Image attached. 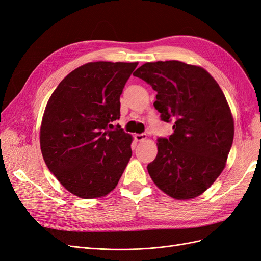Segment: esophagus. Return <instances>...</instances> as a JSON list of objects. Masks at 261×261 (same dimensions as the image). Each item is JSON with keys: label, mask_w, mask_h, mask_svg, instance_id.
I'll return each instance as SVG.
<instances>
[{"label": "esophagus", "mask_w": 261, "mask_h": 261, "mask_svg": "<svg viewBox=\"0 0 261 261\" xmlns=\"http://www.w3.org/2000/svg\"><path fill=\"white\" fill-rule=\"evenodd\" d=\"M134 138H135L136 141H144L147 139V135L146 134H136V135L134 136Z\"/></svg>", "instance_id": "34e87169"}]
</instances>
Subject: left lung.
I'll list each match as a JSON object with an SVG mask.
<instances>
[{"label": "left lung", "mask_w": 261, "mask_h": 261, "mask_svg": "<svg viewBox=\"0 0 261 261\" xmlns=\"http://www.w3.org/2000/svg\"><path fill=\"white\" fill-rule=\"evenodd\" d=\"M158 92L154 108L174 133L156 141L148 173L163 193L193 199L215 183L233 144L234 120L220 86L206 69L180 61L148 62L134 73Z\"/></svg>", "instance_id": "1"}]
</instances>
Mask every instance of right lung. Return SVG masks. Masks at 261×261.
<instances>
[{
    "label": "right lung",
    "instance_id": "1",
    "mask_svg": "<svg viewBox=\"0 0 261 261\" xmlns=\"http://www.w3.org/2000/svg\"><path fill=\"white\" fill-rule=\"evenodd\" d=\"M138 62H90L63 80L45 106L40 148L46 167L65 189L84 199L116 187L132 156L133 137L111 124L120 96Z\"/></svg>",
    "mask_w": 261,
    "mask_h": 261
}]
</instances>
